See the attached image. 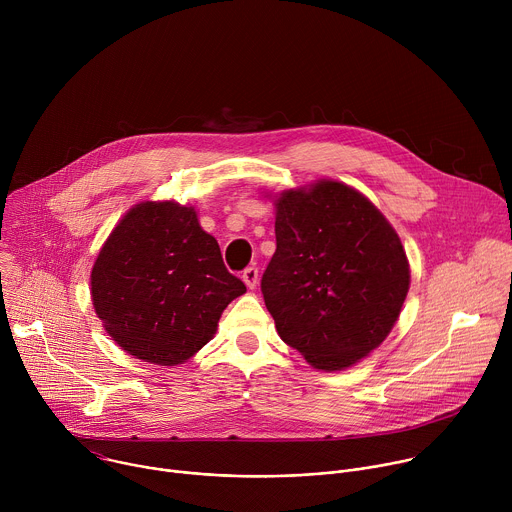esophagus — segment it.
Listing matches in <instances>:
<instances>
[{
    "instance_id": "34e87169",
    "label": "esophagus",
    "mask_w": 512,
    "mask_h": 512,
    "mask_svg": "<svg viewBox=\"0 0 512 512\" xmlns=\"http://www.w3.org/2000/svg\"><path fill=\"white\" fill-rule=\"evenodd\" d=\"M243 281H245V285H247L249 289H255L257 283H259V269H257V267H247V269L243 271Z\"/></svg>"
}]
</instances>
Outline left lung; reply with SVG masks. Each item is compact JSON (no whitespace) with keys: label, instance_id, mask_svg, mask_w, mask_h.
<instances>
[{"label":"left lung","instance_id":"8db88e82","mask_svg":"<svg viewBox=\"0 0 512 512\" xmlns=\"http://www.w3.org/2000/svg\"><path fill=\"white\" fill-rule=\"evenodd\" d=\"M277 249L261 291L277 334L320 371L379 348L409 291L399 235L358 190L318 180L275 198Z\"/></svg>","mask_w":512,"mask_h":512}]
</instances>
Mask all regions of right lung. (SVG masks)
Segmentation results:
<instances>
[{
  "instance_id": "right-lung-1",
  "label": "right lung",
  "mask_w": 512,
  "mask_h": 512,
  "mask_svg": "<svg viewBox=\"0 0 512 512\" xmlns=\"http://www.w3.org/2000/svg\"><path fill=\"white\" fill-rule=\"evenodd\" d=\"M245 291L194 206L172 200L127 210L91 271L93 306L107 334L160 367L186 362L212 340L225 308Z\"/></svg>"
}]
</instances>
